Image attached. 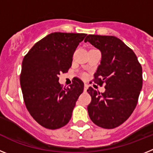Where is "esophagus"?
<instances>
[{"instance_id": "34e87169", "label": "esophagus", "mask_w": 153, "mask_h": 153, "mask_svg": "<svg viewBox=\"0 0 153 153\" xmlns=\"http://www.w3.org/2000/svg\"><path fill=\"white\" fill-rule=\"evenodd\" d=\"M87 89H88V86H87L86 84H84V91H86Z\"/></svg>"}]
</instances>
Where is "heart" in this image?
<instances>
[{"mask_svg": "<svg viewBox=\"0 0 153 153\" xmlns=\"http://www.w3.org/2000/svg\"><path fill=\"white\" fill-rule=\"evenodd\" d=\"M82 76H83V77H85V76H86V74H83V75H82Z\"/></svg>", "mask_w": 153, "mask_h": 153, "instance_id": "1", "label": "heart"}]
</instances>
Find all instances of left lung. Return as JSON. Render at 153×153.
Returning a JSON list of instances; mask_svg holds the SVG:
<instances>
[{"mask_svg": "<svg viewBox=\"0 0 153 153\" xmlns=\"http://www.w3.org/2000/svg\"><path fill=\"white\" fill-rule=\"evenodd\" d=\"M84 41L101 51L93 82L106 84L104 93L91 86L87 90L92 98L89 116L98 126L113 129L123 123L137 105L143 86L142 66L132 50L116 36L90 34Z\"/></svg>", "mask_w": 153, "mask_h": 153, "instance_id": "8db88e82", "label": "left lung"}]
</instances>
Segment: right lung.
Instances as JSON below:
<instances>
[{
	"mask_svg": "<svg viewBox=\"0 0 153 153\" xmlns=\"http://www.w3.org/2000/svg\"><path fill=\"white\" fill-rule=\"evenodd\" d=\"M86 33L55 32L36 42L24 57L20 75L23 97L31 117L42 126L56 129L67 125L83 81L75 77L63 88L59 75L71 67L73 55Z\"/></svg>",
	"mask_w": 153,
	"mask_h": 153,
	"instance_id": "add662e5",
	"label": "right lung"
}]
</instances>
